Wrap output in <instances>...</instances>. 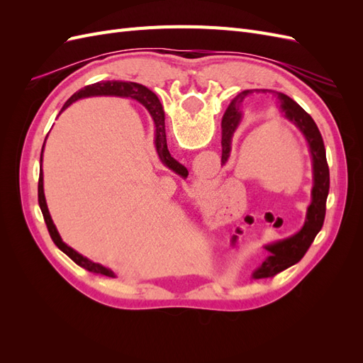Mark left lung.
<instances>
[{"label": "left lung", "instance_id": "left-lung-1", "mask_svg": "<svg viewBox=\"0 0 363 363\" xmlns=\"http://www.w3.org/2000/svg\"><path fill=\"white\" fill-rule=\"evenodd\" d=\"M250 94L251 91H244L242 94H239L235 100L230 103L223 116V163H227L230 157V151H232V138L238 125L240 124V121H242L240 104H242L244 98ZM276 96L280 104L279 107L281 115L284 116V119L289 121L292 125H295L301 131V135L307 142V147H309V152L312 157L313 180L311 192L312 201L307 206L306 221L298 233L265 245V248L271 255L262 262V265L255 272H252V279L274 277L276 274L284 271L291 265H294V263L301 260V257L306 255V251L309 250L315 236L324 224L325 203L328 188H330V172H328V164L325 159L324 140L320 130H318L315 124V121L300 104H296L288 95L277 92Z\"/></svg>", "mask_w": 363, "mask_h": 363}]
</instances>
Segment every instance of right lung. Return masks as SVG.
<instances>
[{
  "label": "right lung",
  "mask_w": 363,
  "mask_h": 363,
  "mask_svg": "<svg viewBox=\"0 0 363 363\" xmlns=\"http://www.w3.org/2000/svg\"><path fill=\"white\" fill-rule=\"evenodd\" d=\"M98 95H111V96H123V98H131V100H136L139 101L142 106H145L147 111L150 112L152 121H155V125H156V133H155V145H156V151L159 155V159L162 160V163L167 164L169 169H172L174 172L177 174H184L188 172L183 164H180L177 160L172 159L169 155V150L167 145V133H164V113H163V108L162 104L159 103L157 96L152 94L148 87L142 86L139 83H133V82H101V83H94L86 86L84 89L79 91L77 94H74L69 100L65 103V106L62 107L63 112L65 108L69 107L72 103H75L77 100H80V98H86V96H98ZM48 136V135H47ZM47 140V138H45ZM43 148H45V142H43L42 145V151H40V168H39V183H38V201H39V207L42 211L43 219H45V224L48 228V233L52 239V242L56 244L65 255L68 257H71L77 265L87 269L89 272L94 274H101V276L106 277H116L115 272L107 268L103 267L101 263H95L92 260H89L87 257L82 256L80 252H77L74 248L68 247L67 244L63 242L56 225H54L50 211H48V206H47V200H45V194H43V172H42V155H43Z\"/></svg>",
  "instance_id": "add662e5"
}]
</instances>
